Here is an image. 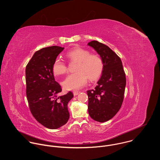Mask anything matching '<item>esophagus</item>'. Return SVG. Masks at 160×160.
<instances>
[{
  "mask_svg": "<svg viewBox=\"0 0 160 160\" xmlns=\"http://www.w3.org/2000/svg\"><path fill=\"white\" fill-rule=\"evenodd\" d=\"M79 92H78V91L73 92V94H74V95H75V96H76V95H78V94H79Z\"/></svg>",
  "mask_w": 160,
  "mask_h": 160,
  "instance_id": "34e87169",
  "label": "esophagus"
}]
</instances>
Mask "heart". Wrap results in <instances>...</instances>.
I'll return each mask as SVG.
<instances>
[{"mask_svg":"<svg viewBox=\"0 0 160 160\" xmlns=\"http://www.w3.org/2000/svg\"><path fill=\"white\" fill-rule=\"evenodd\" d=\"M67 57L71 61L76 62V72L68 75L63 81L62 85L66 90H78L84 87L88 82L98 79L103 69V62L101 57L82 48L76 47L69 50ZM52 71L56 76L64 74L67 71L66 64L60 58L54 60Z\"/></svg>","mask_w":160,"mask_h":160,"instance_id":"obj_1","label":"heart"}]
</instances>
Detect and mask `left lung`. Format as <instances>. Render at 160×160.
<instances>
[{
    "mask_svg": "<svg viewBox=\"0 0 160 160\" xmlns=\"http://www.w3.org/2000/svg\"><path fill=\"white\" fill-rule=\"evenodd\" d=\"M88 45L101 57L104 65L95 89L87 91L88 112L93 120L103 122L114 117L122 105L126 84L125 72L120 58L110 47L97 41Z\"/></svg>",
    "mask_w": 160,
    "mask_h": 160,
    "instance_id": "8db88e82",
    "label": "left lung"
}]
</instances>
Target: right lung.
Masks as SVG:
<instances>
[{
  "instance_id": "right-lung-1",
  "label": "right lung",
  "mask_w": 160,
  "mask_h": 160,
  "mask_svg": "<svg viewBox=\"0 0 160 160\" xmlns=\"http://www.w3.org/2000/svg\"><path fill=\"white\" fill-rule=\"evenodd\" d=\"M63 47L51 46L36 52L26 67V96L30 111L42 125L58 129L68 121V103L73 97L69 92L58 95L62 89L55 81L52 65Z\"/></svg>"
}]
</instances>
